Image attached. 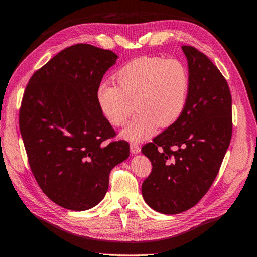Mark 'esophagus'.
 Listing matches in <instances>:
<instances>
[{
	"mask_svg": "<svg viewBox=\"0 0 257 257\" xmlns=\"http://www.w3.org/2000/svg\"><path fill=\"white\" fill-rule=\"evenodd\" d=\"M130 148H131V152L133 154H137V153H139L140 152V146H139V144H137V143H131L130 144Z\"/></svg>",
	"mask_w": 257,
	"mask_h": 257,
	"instance_id": "1",
	"label": "esophagus"
}]
</instances>
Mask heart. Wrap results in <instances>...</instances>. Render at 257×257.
Wrapping results in <instances>:
<instances>
[{"label":"heart","instance_id":"1","mask_svg":"<svg viewBox=\"0 0 257 257\" xmlns=\"http://www.w3.org/2000/svg\"><path fill=\"white\" fill-rule=\"evenodd\" d=\"M114 81L117 87L109 82L99 85L97 104L114 127L124 126L135 107L139 111L121 132L130 141L148 139L158 126L174 125L183 114L190 95V74L177 59H135L117 70Z\"/></svg>","mask_w":257,"mask_h":257}]
</instances>
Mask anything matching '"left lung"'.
Masks as SVG:
<instances>
[{
    "mask_svg": "<svg viewBox=\"0 0 257 257\" xmlns=\"http://www.w3.org/2000/svg\"><path fill=\"white\" fill-rule=\"evenodd\" d=\"M188 59L190 95L174 125L144 145L152 172L141 185L152 209L177 214L195 206L217 177L232 138V96L218 67L193 46Z\"/></svg>",
    "mask_w": 257,
    "mask_h": 257,
    "instance_id": "obj_1",
    "label": "left lung"
}]
</instances>
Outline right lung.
Listing matches in <instances>:
<instances>
[{"label": "right lung", "mask_w": 257, "mask_h": 257, "mask_svg": "<svg viewBox=\"0 0 257 257\" xmlns=\"http://www.w3.org/2000/svg\"><path fill=\"white\" fill-rule=\"evenodd\" d=\"M110 50L75 44L36 70L25 88L20 130L31 172L59 206L91 209L104 198L109 175L128 158L125 140L99 111L97 90L117 60Z\"/></svg>", "instance_id": "1"}]
</instances>
